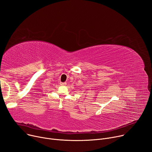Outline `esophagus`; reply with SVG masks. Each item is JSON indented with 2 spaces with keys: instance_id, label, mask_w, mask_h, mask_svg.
Masks as SVG:
<instances>
[{
  "instance_id": "obj_1",
  "label": "esophagus",
  "mask_w": 152,
  "mask_h": 152,
  "mask_svg": "<svg viewBox=\"0 0 152 152\" xmlns=\"http://www.w3.org/2000/svg\"><path fill=\"white\" fill-rule=\"evenodd\" d=\"M60 84L61 86H65V85H66V82H61Z\"/></svg>"
}]
</instances>
